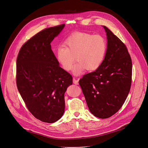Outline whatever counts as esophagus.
Returning a JSON list of instances; mask_svg holds the SVG:
<instances>
[{"label":"esophagus","mask_w":148,"mask_h":148,"mask_svg":"<svg viewBox=\"0 0 148 148\" xmlns=\"http://www.w3.org/2000/svg\"><path fill=\"white\" fill-rule=\"evenodd\" d=\"M73 83L74 84H76V85H78V79H76L75 77L73 78Z\"/></svg>","instance_id":"esophagus-1"}]
</instances>
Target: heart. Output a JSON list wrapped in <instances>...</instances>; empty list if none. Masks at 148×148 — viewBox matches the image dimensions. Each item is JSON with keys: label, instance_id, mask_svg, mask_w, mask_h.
<instances>
[{"label": "heart", "instance_id": "heart-1", "mask_svg": "<svg viewBox=\"0 0 148 148\" xmlns=\"http://www.w3.org/2000/svg\"><path fill=\"white\" fill-rule=\"evenodd\" d=\"M107 51V41L101 35L75 32L65 40L64 45L57 47L56 55L61 67L67 71L72 69L76 57L78 62L73 71L75 75H79L86 69L89 71L97 70Z\"/></svg>", "mask_w": 148, "mask_h": 148}]
</instances>
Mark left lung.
Masks as SVG:
<instances>
[{
	"mask_svg": "<svg viewBox=\"0 0 148 148\" xmlns=\"http://www.w3.org/2000/svg\"><path fill=\"white\" fill-rule=\"evenodd\" d=\"M107 51L101 66L84 75L79 84L90 112L108 118L122 107L132 82V60L123 42L106 26Z\"/></svg>",
	"mask_w": 148,
	"mask_h": 148,
	"instance_id": "1",
	"label": "left lung"
}]
</instances>
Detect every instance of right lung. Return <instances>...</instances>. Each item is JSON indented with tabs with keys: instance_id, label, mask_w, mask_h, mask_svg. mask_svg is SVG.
I'll list each match as a JSON object with an SVG mask.
<instances>
[{
	"instance_id": "right-lung-1",
	"label": "right lung",
	"mask_w": 148,
	"mask_h": 148,
	"mask_svg": "<svg viewBox=\"0 0 148 148\" xmlns=\"http://www.w3.org/2000/svg\"><path fill=\"white\" fill-rule=\"evenodd\" d=\"M65 24L46 28L21 47L16 61L18 91L31 114L42 122L53 123L64 112V93L73 77L59 66L51 42Z\"/></svg>"
}]
</instances>
